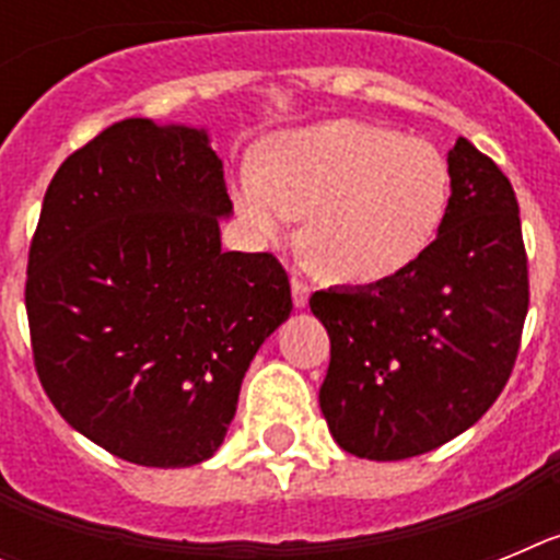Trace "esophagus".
<instances>
[{"label": "esophagus", "mask_w": 560, "mask_h": 560, "mask_svg": "<svg viewBox=\"0 0 560 560\" xmlns=\"http://www.w3.org/2000/svg\"><path fill=\"white\" fill-rule=\"evenodd\" d=\"M308 296H311L308 283H303L300 277H291V300H294L296 308H305V305H308Z\"/></svg>", "instance_id": "1"}]
</instances>
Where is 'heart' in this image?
<instances>
[{
    "label": "heart",
    "mask_w": 560,
    "mask_h": 560,
    "mask_svg": "<svg viewBox=\"0 0 560 560\" xmlns=\"http://www.w3.org/2000/svg\"><path fill=\"white\" fill-rule=\"evenodd\" d=\"M235 210L277 244L305 215V246L339 283L378 285L412 269L446 219L452 171L438 145L393 128L330 120L277 133L237 171Z\"/></svg>",
    "instance_id": "heart-1"
}]
</instances>
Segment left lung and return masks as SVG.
<instances>
[{
    "mask_svg": "<svg viewBox=\"0 0 560 560\" xmlns=\"http://www.w3.org/2000/svg\"><path fill=\"white\" fill-rule=\"evenodd\" d=\"M448 171L446 219L412 269L311 296L330 336L319 407L355 457L389 463L443 446L491 409L516 364L530 305L516 192L465 137Z\"/></svg>",
    "mask_w": 560,
    "mask_h": 560,
    "instance_id": "left-lung-1",
    "label": "left lung"
}]
</instances>
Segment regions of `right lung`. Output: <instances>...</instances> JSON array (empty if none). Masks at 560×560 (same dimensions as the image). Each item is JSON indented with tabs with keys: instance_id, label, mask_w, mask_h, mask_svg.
Returning a JSON list of instances; mask_svg holds the SVG:
<instances>
[{
	"instance_id": "obj_1",
	"label": "right lung",
	"mask_w": 560,
	"mask_h": 560,
	"mask_svg": "<svg viewBox=\"0 0 560 560\" xmlns=\"http://www.w3.org/2000/svg\"><path fill=\"white\" fill-rule=\"evenodd\" d=\"M232 212L205 128L120 120L69 153L30 244L42 387L69 427L148 468L212 457L266 336L291 314L269 252H221Z\"/></svg>"
}]
</instances>
